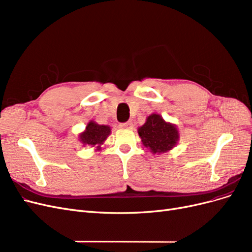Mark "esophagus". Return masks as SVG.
I'll return each mask as SVG.
<instances>
[{
	"instance_id": "esophagus-1",
	"label": "esophagus",
	"mask_w": 252,
	"mask_h": 252,
	"mask_svg": "<svg viewBox=\"0 0 252 252\" xmlns=\"http://www.w3.org/2000/svg\"><path fill=\"white\" fill-rule=\"evenodd\" d=\"M120 127L121 128H125V129H131L133 127V124L131 123L130 121H129V122H126V123H121Z\"/></svg>"
}]
</instances>
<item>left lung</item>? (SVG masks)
Here are the masks:
<instances>
[{
	"label": "left lung",
	"mask_w": 252,
	"mask_h": 252,
	"mask_svg": "<svg viewBox=\"0 0 252 252\" xmlns=\"http://www.w3.org/2000/svg\"><path fill=\"white\" fill-rule=\"evenodd\" d=\"M139 135L145 147L154 154H162L172 149L179 140V131L174 125L166 123L158 114H151L146 123L139 128Z\"/></svg>",
	"instance_id": "obj_1"
}]
</instances>
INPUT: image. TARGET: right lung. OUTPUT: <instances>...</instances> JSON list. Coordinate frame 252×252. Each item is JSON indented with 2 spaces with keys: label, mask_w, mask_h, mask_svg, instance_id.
<instances>
[{
  "label": "right lung",
  "mask_w": 252,
  "mask_h": 252,
  "mask_svg": "<svg viewBox=\"0 0 252 252\" xmlns=\"http://www.w3.org/2000/svg\"><path fill=\"white\" fill-rule=\"evenodd\" d=\"M110 134V127L98 125L94 122H89L86 130L80 134V140L84 145H101Z\"/></svg>",
  "instance_id": "obj_1"
}]
</instances>
